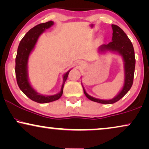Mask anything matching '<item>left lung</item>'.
Returning <instances> with one entry per match:
<instances>
[{"label":"left lung","mask_w":149,"mask_h":149,"mask_svg":"<svg viewBox=\"0 0 149 149\" xmlns=\"http://www.w3.org/2000/svg\"><path fill=\"white\" fill-rule=\"evenodd\" d=\"M112 41L107 45H102L98 48L99 52H106L107 51L117 53L122 57L125 69V82L122 90L116 97L111 100L97 99L89 95L86 93L83 86L84 93L90 100L101 104H113L123 97L132 86L134 78L135 58L134 49L132 42L129 40L125 31L116 24H112Z\"/></svg>","instance_id":"obj_1"}]
</instances>
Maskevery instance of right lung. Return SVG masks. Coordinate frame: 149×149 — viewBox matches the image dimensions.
<instances>
[{
  "label": "right lung",
  "instance_id": "right-lung-1",
  "mask_svg": "<svg viewBox=\"0 0 149 149\" xmlns=\"http://www.w3.org/2000/svg\"><path fill=\"white\" fill-rule=\"evenodd\" d=\"M54 24V22L53 21H48L45 23L38 24L30 29L20 40L17 51L15 67L17 84L24 95H27L31 100L38 103H48L59 99L63 95L64 84L68 77L69 71H71L70 69L64 74L63 83L61 91L55 95H45L38 93L29 83L28 78L27 63L30 54L34 49L39 36L44 32L45 29H49Z\"/></svg>",
  "mask_w": 149,
  "mask_h": 149
}]
</instances>
